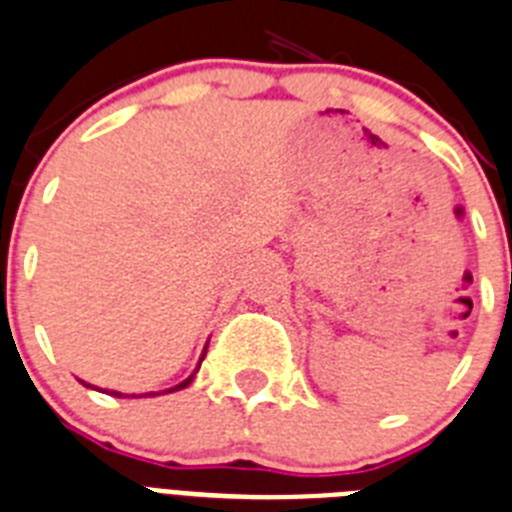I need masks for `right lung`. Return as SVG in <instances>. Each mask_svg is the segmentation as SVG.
<instances>
[{
    "mask_svg": "<svg viewBox=\"0 0 512 512\" xmlns=\"http://www.w3.org/2000/svg\"><path fill=\"white\" fill-rule=\"evenodd\" d=\"M205 349H208V346H205ZM203 359H205V351H203V356H200V362H203ZM197 369H200V364H197V367H195V372H192V375L187 377V380H182V382H179V385H174V388H169V390H166V393H174V390H182V388H187V385H190V382L195 380ZM83 385H88V382H83ZM88 388H90V385H88ZM109 395H117V398H122L124 393H119V390H109ZM145 395H158V393H145Z\"/></svg>",
    "mask_w": 512,
    "mask_h": 512,
    "instance_id": "obj_1",
    "label": "right lung"
}]
</instances>
